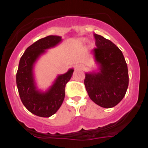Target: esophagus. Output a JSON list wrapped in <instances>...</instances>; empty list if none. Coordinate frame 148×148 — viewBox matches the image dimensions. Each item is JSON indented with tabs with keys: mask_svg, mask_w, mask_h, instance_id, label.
Instances as JSON below:
<instances>
[{
	"mask_svg": "<svg viewBox=\"0 0 148 148\" xmlns=\"http://www.w3.org/2000/svg\"><path fill=\"white\" fill-rule=\"evenodd\" d=\"M78 67H79H79H82V66H78Z\"/></svg>",
	"mask_w": 148,
	"mask_h": 148,
	"instance_id": "esophagus-1",
	"label": "esophagus"
}]
</instances>
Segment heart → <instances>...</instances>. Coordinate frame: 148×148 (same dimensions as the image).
<instances>
[{
  "label": "heart",
  "instance_id": "1",
  "mask_svg": "<svg viewBox=\"0 0 148 148\" xmlns=\"http://www.w3.org/2000/svg\"><path fill=\"white\" fill-rule=\"evenodd\" d=\"M86 40L85 39V38H83V39H82V41H86Z\"/></svg>",
  "mask_w": 148,
  "mask_h": 148
}]
</instances>
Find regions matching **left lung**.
Wrapping results in <instances>:
<instances>
[{
  "label": "left lung",
  "mask_w": 148,
  "mask_h": 148,
  "mask_svg": "<svg viewBox=\"0 0 148 148\" xmlns=\"http://www.w3.org/2000/svg\"><path fill=\"white\" fill-rule=\"evenodd\" d=\"M97 48L93 50L100 71L86 73L84 85L94 102L111 108L123 99L129 84L127 65L122 52L111 41L94 34Z\"/></svg>",
  "instance_id": "obj_1"
}]
</instances>
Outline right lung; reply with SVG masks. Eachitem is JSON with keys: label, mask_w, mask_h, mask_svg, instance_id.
Instances as JSON below:
<instances>
[{"label": "right lung", "mask_w": 148, "mask_h": 148, "mask_svg": "<svg viewBox=\"0 0 148 148\" xmlns=\"http://www.w3.org/2000/svg\"><path fill=\"white\" fill-rule=\"evenodd\" d=\"M62 38L48 36L41 38L25 51L19 62L16 74V84L21 100L29 112L35 115L49 117L57 112L65 97V86L71 79L74 69L58 76L53 84L46 92L37 90L33 74V66L36 59L46 49L57 45Z\"/></svg>", "instance_id": "obj_1"}]
</instances>
